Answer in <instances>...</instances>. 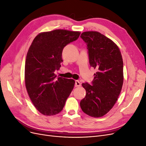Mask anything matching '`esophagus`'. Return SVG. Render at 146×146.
Instances as JSON below:
<instances>
[{
	"label": "esophagus",
	"mask_w": 146,
	"mask_h": 146,
	"mask_svg": "<svg viewBox=\"0 0 146 146\" xmlns=\"http://www.w3.org/2000/svg\"><path fill=\"white\" fill-rule=\"evenodd\" d=\"M80 85H81V84H80V82L79 81V80H75V87H80Z\"/></svg>",
	"instance_id": "34e87169"
}]
</instances>
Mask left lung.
Here are the masks:
<instances>
[{"instance_id":"obj_1","label":"left lung","mask_w":146,"mask_h":146,"mask_svg":"<svg viewBox=\"0 0 146 146\" xmlns=\"http://www.w3.org/2000/svg\"><path fill=\"white\" fill-rule=\"evenodd\" d=\"M80 37L87 44L90 66L98 72L92 85L82 84L86 96L80 106L86 114L101 117L112 108L120 94L124 79L122 56L115 43L99 32H84Z\"/></svg>"}]
</instances>
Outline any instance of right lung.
Segmentation results:
<instances>
[{
  "mask_svg": "<svg viewBox=\"0 0 146 146\" xmlns=\"http://www.w3.org/2000/svg\"><path fill=\"white\" fill-rule=\"evenodd\" d=\"M80 32L55 29L38 34L27 53L25 80L26 90L36 110L44 115L60 112L72 91L75 81L61 77L55 80L61 67L62 52L68 43L76 40Z\"/></svg>",
  "mask_w": 146,
  "mask_h": 146,
  "instance_id": "1",
  "label": "right lung"
}]
</instances>
